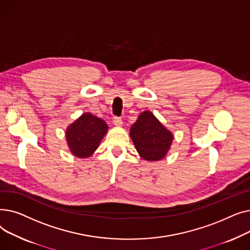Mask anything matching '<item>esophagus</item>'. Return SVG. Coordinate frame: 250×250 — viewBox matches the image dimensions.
Returning <instances> with one entry per match:
<instances>
[{
  "instance_id": "esophagus-1",
  "label": "esophagus",
  "mask_w": 250,
  "mask_h": 250,
  "mask_svg": "<svg viewBox=\"0 0 250 250\" xmlns=\"http://www.w3.org/2000/svg\"><path fill=\"white\" fill-rule=\"evenodd\" d=\"M112 123H113V125H115V126H122L123 125V120H121L120 117H113V120H112Z\"/></svg>"
}]
</instances>
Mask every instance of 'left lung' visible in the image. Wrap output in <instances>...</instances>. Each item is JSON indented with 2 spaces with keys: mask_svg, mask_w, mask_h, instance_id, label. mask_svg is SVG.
Masks as SVG:
<instances>
[{
  "mask_svg": "<svg viewBox=\"0 0 250 250\" xmlns=\"http://www.w3.org/2000/svg\"><path fill=\"white\" fill-rule=\"evenodd\" d=\"M129 137L139 155L146 161L165 158L174 139L172 132L149 110L141 112L136 123L130 126Z\"/></svg>",
  "mask_w": 250,
  "mask_h": 250,
  "instance_id": "obj_1",
  "label": "left lung"
}]
</instances>
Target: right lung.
<instances>
[{
  "instance_id": "1",
  "label": "right lung",
  "mask_w": 250,
  "mask_h": 250,
  "mask_svg": "<svg viewBox=\"0 0 250 250\" xmlns=\"http://www.w3.org/2000/svg\"><path fill=\"white\" fill-rule=\"evenodd\" d=\"M107 129L108 125L102 118L90 112L83 113L65 129L70 152L77 158H88L97 150Z\"/></svg>"
}]
</instances>
